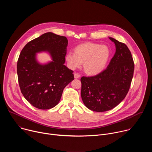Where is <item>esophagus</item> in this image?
I'll list each match as a JSON object with an SVG mask.
<instances>
[{"instance_id": "obj_1", "label": "esophagus", "mask_w": 152, "mask_h": 152, "mask_svg": "<svg viewBox=\"0 0 152 152\" xmlns=\"http://www.w3.org/2000/svg\"><path fill=\"white\" fill-rule=\"evenodd\" d=\"M74 76H75V79H77V78H79L80 77V75L79 73H74Z\"/></svg>"}]
</instances>
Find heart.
<instances>
[{
  "label": "heart",
  "mask_w": 152,
  "mask_h": 152,
  "mask_svg": "<svg viewBox=\"0 0 152 152\" xmlns=\"http://www.w3.org/2000/svg\"><path fill=\"white\" fill-rule=\"evenodd\" d=\"M110 55L106 46L94 42H86L77 46L74 53H68L66 60L71 69L79 68L83 62L85 72L89 75L100 73L106 66Z\"/></svg>",
  "instance_id": "heart-1"
}]
</instances>
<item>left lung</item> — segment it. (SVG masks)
Masks as SVG:
<instances>
[{
	"label": "left lung",
	"instance_id": "left-lung-1",
	"mask_svg": "<svg viewBox=\"0 0 152 152\" xmlns=\"http://www.w3.org/2000/svg\"><path fill=\"white\" fill-rule=\"evenodd\" d=\"M110 39L115 43L116 51L107 68L97 75L80 79L82 101L86 107L96 112L117 106L126 96L134 76L131 51L124 43Z\"/></svg>",
	"mask_w": 152,
	"mask_h": 152
}]
</instances>
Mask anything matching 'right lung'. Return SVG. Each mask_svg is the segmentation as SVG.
<instances>
[{
    "instance_id": "1",
    "label": "right lung",
    "mask_w": 152,
    "mask_h": 152,
    "mask_svg": "<svg viewBox=\"0 0 152 152\" xmlns=\"http://www.w3.org/2000/svg\"><path fill=\"white\" fill-rule=\"evenodd\" d=\"M68 39L66 37L47 32L25 46L19 55L17 73L21 93L34 107L49 110L59 102L63 90L74 79L73 71L64 64ZM48 51L53 61L41 65L35 53Z\"/></svg>"
}]
</instances>
